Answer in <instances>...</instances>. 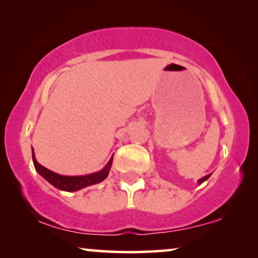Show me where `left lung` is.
I'll return each mask as SVG.
<instances>
[{"mask_svg":"<svg viewBox=\"0 0 258 258\" xmlns=\"http://www.w3.org/2000/svg\"><path fill=\"white\" fill-rule=\"evenodd\" d=\"M210 176H211V174H210V175H207V176H205V177H203V178H201V179H199V180H198V183H199V184H202L203 182H205V180H206L207 178H209V177H210Z\"/></svg>","mask_w":258,"mask_h":258,"instance_id":"obj_1","label":"left lung"}]
</instances>
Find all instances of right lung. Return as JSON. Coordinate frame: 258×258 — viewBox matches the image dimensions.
I'll return each instance as SVG.
<instances>
[{
    "label": "right lung",
    "mask_w": 258,
    "mask_h": 258,
    "mask_svg": "<svg viewBox=\"0 0 258 258\" xmlns=\"http://www.w3.org/2000/svg\"><path fill=\"white\" fill-rule=\"evenodd\" d=\"M32 160H33V164L36 170L39 172V174L43 176V177L48 180L52 185H54L55 187L63 191H78L80 189H83V187L92 185V184L99 183L102 182L103 179H105L109 175L110 168L112 166V160L113 156L111 157V160L109 161V163L106 164L105 168L103 170L95 172V174H90L87 176H62V175H57L55 172H53L51 170H48L47 168H45L37 162L36 157H34V153L32 151Z\"/></svg>",
    "instance_id": "right-lung-1"
}]
</instances>
